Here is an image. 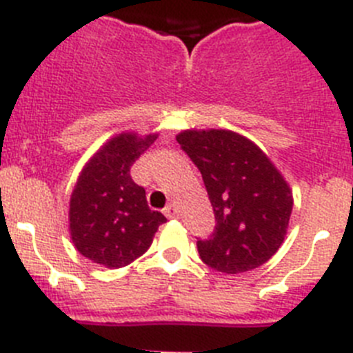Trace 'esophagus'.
Masks as SVG:
<instances>
[{
  "label": "esophagus",
  "mask_w": 353,
  "mask_h": 353,
  "mask_svg": "<svg viewBox=\"0 0 353 353\" xmlns=\"http://www.w3.org/2000/svg\"><path fill=\"white\" fill-rule=\"evenodd\" d=\"M164 215H166L168 219H173V217H176V215H179V208H176V205L174 203L168 205V207L164 208Z\"/></svg>",
  "instance_id": "34e87169"
}]
</instances>
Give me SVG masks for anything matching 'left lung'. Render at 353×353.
Masks as SVG:
<instances>
[{"label":"left lung","mask_w":353,"mask_h":353,"mask_svg":"<svg viewBox=\"0 0 353 353\" xmlns=\"http://www.w3.org/2000/svg\"><path fill=\"white\" fill-rule=\"evenodd\" d=\"M176 141L198 166L214 208V233L196 244L203 263L240 274L270 260L293 208L292 191L272 161L233 130H183Z\"/></svg>","instance_id":"left-lung-1"}]
</instances>
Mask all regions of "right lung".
<instances>
[{
    "instance_id": "obj_1",
    "label": "right lung",
    "mask_w": 353,
    "mask_h": 353,
    "mask_svg": "<svg viewBox=\"0 0 353 353\" xmlns=\"http://www.w3.org/2000/svg\"><path fill=\"white\" fill-rule=\"evenodd\" d=\"M157 134H118L81 171L70 196V236L93 263L120 269L145 254L166 217L148 207L146 192L134 183L130 166Z\"/></svg>"
}]
</instances>
